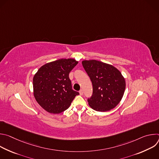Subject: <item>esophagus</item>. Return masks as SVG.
<instances>
[{
  "instance_id": "esophagus-1",
  "label": "esophagus",
  "mask_w": 159,
  "mask_h": 159,
  "mask_svg": "<svg viewBox=\"0 0 159 159\" xmlns=\"http://www.w3.org/2000/svg\"><path fill=\"white\" fill-rule=\"evenodd\" d=\"M79 93H80V94L82 96V95H83V94H84V91H83V90L82 89H80V90H79Z\"/></svg>"
}]
</instances>
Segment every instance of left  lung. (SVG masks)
Returning a JSON list of instances; mask_svg holds the SVG:
<instances>
[{
	"label": "left lung",
	"instance_id": "obj_1",
	"mask_svg": "<svg viewBox=\"0 0 159 159\" xmlns=\"http://www.w3.org/2000/svg\"><path fill=\"white\" fill-rule=\"evenodd\" d=\"M82 63L93 84V95L87 99L89 106L99 112L115 107L126 87L121 72L115 66L97 60H84Z\"/></svg>",
	"mask_w": 159,
	"mask_h": 159
}]
</instances>
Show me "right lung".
Here are the masks:
<instances>
[{
  "label": "right lung",
  "mask_w": 159,
  "mask_h": 159,
  "mask_svg": "<svg viewBox=\"0 0 159 159\" xmlns=\"http://www.w3.org/2000/svg\"><path fill=\"white\" fill-rule=\"evenodd\" d=\"M74 59H60L42 66L33 77L34 96L38 103L53 114L65 111L79 92L72 89L69 73L77 65Z\"/></svg>",
  "instance_id": "1"
}]
</instances>
